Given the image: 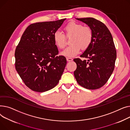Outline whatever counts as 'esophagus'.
Listing matches in <instances>:
<instances>
[{"label":"esophagus","mask_w":130,"mask_h":130,"mask_svg":"<svg viewBox=\"0 0 130 130\" xmlns=\"http://www.w3.org/2000/svg\"><path fill=\"white\" fill-rule=\"evenodd\" d=\"M67 60L68 62H71L73 60V59L71 58H67Z\"/></svg>","instance_id":"obj_1"}]
</instances>
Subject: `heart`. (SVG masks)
I'll use <instances>...</instances> for the list:
<instances>
[{
	"instance_id": "heart-1",
	"label": "heart",
	"mask_w": 130,
	"mask_h": 130,
	"mask_svg": "<svg viewBox=\"0 0 130 130\" xmlns=\"http://www.w3.org/2000/svg\"><path fill=\"white\" fill-rule=\"evenodd\" d=\"M67 37L72 36L70 39L71 45L61 52V55L67 57L77 56L81 50L87 49L92 42L93 32L91 29L83 26L79 23L72 21L67 24L64 28ZM53 41L59 49H63L67 44L66 38L63 33L57 31L53 35Z\"/></svg>"
}]
</instances>
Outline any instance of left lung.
Here are the masks:
<instances>
[{
	"mask_svg": "<svg viewBox=\"0 0 130 130\" xmlns=\"http://www.w3.org/2000/svg\"><path fill=\"white\" fill-rule=\"evenodd\" d=\"M91 29L93 39L80 56L88 60L73 59L77 64L74 72L79 85L89 90L98 89L107 82L114 70L117 51L109 30L103 22L93 18H77Z\"/></svg>",
	"mask_w": 130,
	"mask_h": 130,
	"instance_id": "obj_1",
	"label": "left lung"
}]
</instances>
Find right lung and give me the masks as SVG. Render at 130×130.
<instances>
[{
	"label": "right lung",
	"instance_id": "add662e5",
	"mask_svg": "<svg viewBox=\"0 0 130 130\" xmlns=\"http://www.w3.org/2000/svg\"><path fill=\"white\" fill-rule=\"evenodd\" d=\"M65 20L34 23L21 36L15 50V68L26 86L32 91L51 90L61 77L67 60L58 56L53 35Z\"/></svg>",
	"mask_w": 130,
	"mask_h": 130
}]
</instances>
